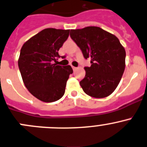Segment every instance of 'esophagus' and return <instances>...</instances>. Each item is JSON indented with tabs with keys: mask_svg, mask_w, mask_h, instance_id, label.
Returning <instances> with one entry per match:
<instances>
[{
	"mask_svg": "<svg viewBox=\"0 0 147 147\" xmlns=\"http://www.w3.org/2000/svg\"><path fill=\"white\" fill-rule=\"evenodd\" d=\"M72 69H73L74 71L76 70V69H78V67H74V66H72Z\"/></svg>",
	"mask_w": 147,
	"mask_h": 147,
	"instance_id": "obj_1",
	"label": "esophagus"
}]
</instances>
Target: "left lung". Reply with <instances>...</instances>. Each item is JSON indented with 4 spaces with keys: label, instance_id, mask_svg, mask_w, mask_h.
<instances>
[{
    "label": "left lung",
    "instance_id": "obj_1",
    "mask_svg": "<svg viewBox=\"0 0 147 147\" xmlns=\"http://www.w3.org/2000/svg\"><path fill=\"white\" fill-rule=\"evenodd\" d=\"M70 37L82 51L85 76L80 85L87 95L96 98L110 95L117 88L125 69L126 51L116 36L100 27L88 26L70 31Z\"/></svg>",
    "mask_w": 147,
    "mask_h": 147
}]
</instances>
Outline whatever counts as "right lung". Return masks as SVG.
Segmentation results:
<instances>
[{
    "instance_id": "1",
    "label": "right lung",
    "mask_w": 147,
    "mask_h": 147,
    "mask_svg": "<svg viewBox=\"0 0 147 147\" xmlns=\"http://www.w3.org/2000/svg\"><path fill=\"white\" fill-rule=\"evenodd\" d=\"M69 33V30L45 28L21 47L18 64L24 85L34 97L44 102L60 99L69 75L73 72L69 65L56 64L60 57L58 51Z\"/></svg>"
}]
</instances>
